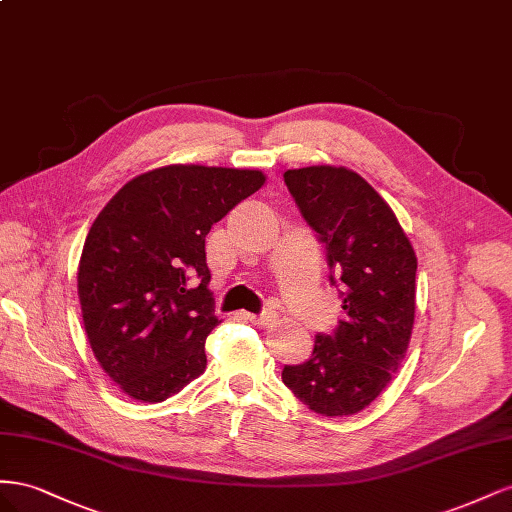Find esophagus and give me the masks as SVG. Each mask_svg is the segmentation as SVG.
Here are the masks:
<instances>
[{
  "instance_id": "1",
  "label": "esophagus",
  "mask_w": 512,
  "mask_h": 512,
  "mask_svg": "<svg viewBox=\"0 0 512 512\" xmlns=\"http://www.w3.org/2000/svg\"><path fill=\"white\" fill-rule=\"evenodd\" d=\"M240 317H242V319H246V321H251V324H257V326H266V324H270V321L274 319V315H272L270 311L261 313V315H253V313H240Z\"/></svg>"
}]
</instances>
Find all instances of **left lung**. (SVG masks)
<instances>
[{
  "mask_svg": "<svg viewBox=\"0 0 512 512\" xmlns=\"http://www.w3.org/2000/svg\"><path fill=\"white\" fill-rule=\"evenodd\" d=\"M304 221L326 246L343 319L317 334L311 358L283 382L321 416H349L379 397L405 358L416 311V253L375 188L345 167L285 171ZM338 279L334 280L333 276Z\"/></svg>",
  "mask_w": 512,
  "mask_h": 512,
  "instance_id": "obj_1",
  "label": "left lung"
}]
</instances>
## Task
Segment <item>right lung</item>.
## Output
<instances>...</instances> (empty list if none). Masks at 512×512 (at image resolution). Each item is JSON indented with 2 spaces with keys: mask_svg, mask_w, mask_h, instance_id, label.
I'll return each mask as SVG.
<instances>
[{
  "mask_svg": "<svg viewBox=\"0 0 512 512\" xmlns=\"http://www.w3.org/2000/svg\"><path fill=\"white\" fill-rule=\"evenodd\" d=\"M264 182L253 169L169 165L124 184L96 216L77 272L83 326L128 397L160 403L206 369L218 324L206 236Z\"/></svg>",
  "mask_w": 512,
  "mask_h": 512,
  "instance_id": "right-lung-1",
  "label": "right lung"
}]
</instances>
